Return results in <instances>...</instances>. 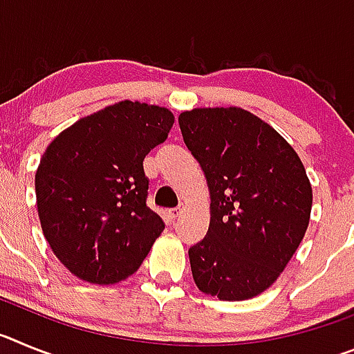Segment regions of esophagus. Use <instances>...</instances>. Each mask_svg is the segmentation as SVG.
<instances>
[{
    "label": "esophagus",
    "mask_w": 354,
    "mask_h": 354,
    "mask_svg": "<svg viewBox=\"0 0 354 354\" xmlns=\"http://www.w3.org/2000/svg\"><path fill=\"white\" fill-rule=\"evenodd\" d=\"M179 214H180L179 209H170V211H168V218H170L171 221H174L175 218H177V216H179Z\"/></svg>",
    "instance_id": "esophagus-1"
}]
</instances>
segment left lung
Masks as SVG:
<instances>
[{
  "instance_id": "1",
  "label": "left lung",
  "mask_w": 354,
  "mask_h": 354,
  "mask_svg": "<svg viewBox=\"0 0 354 354\" xmlns=\"http://www.w3.org/2000/svg\"><path fill=\"white\" fill-rule=\"evenodd\" d=\"M184 143L211 195L207 236L189 248L204 294L243 301L270 289L298 250L312 211V186L296 150L243 108L179 115Z\"/></svg>"
}]
</instances>
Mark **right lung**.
<instances>
[{"label": "right lung", "instance_id": "right-lung-1", "mask_svg": "<svg viewBox=\"0 0 354 354\" xmlns=\"http://www.w3.org/2000/svg\"><path fill=\"white\" fill-rule=\"evenodd\" d=\"M174 113L122 101L80 118L48 145L35 174L40 227L74 277L113 286L138 270L165 223L147 207L143 159Z\"/></svg>", "mask_w": 354, "mask_h": 354}]
</instances>
